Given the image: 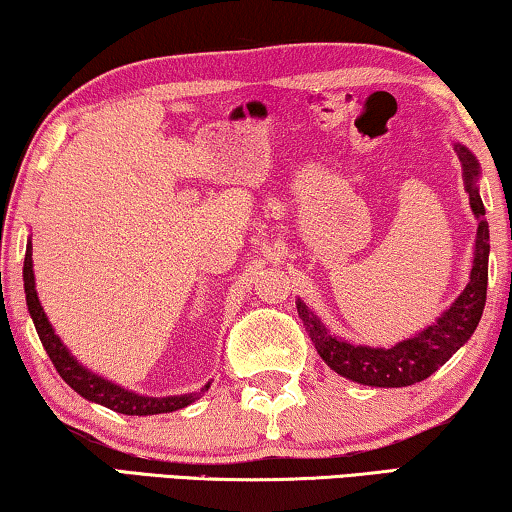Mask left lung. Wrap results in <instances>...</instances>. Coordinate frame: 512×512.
<instances>
[{"mask_svg": "<svg viewBox=\"0 0 512 512\" xmlns=\"http://www.w3.org/2000/svg\"><path fill=\"white\" fill-rule=\"evenodd\" d=\"M455 152L459 164H462L471 212L478 219V231L476 247H473L469 284L457 295L453 305L441 311V316L434 323H429L427 328H422L416 335L406 337L388 348L351 344L348 339L332 335L321 323V318L305 305V300H295L298 316L305 323V330L309 332L318 355H321L332 372H337L348 381L372 385V388H406V385L425 381L441 365H446L459 348L469 342L478 328L487 298L490 226L485 221V205L480 201L478 159L462 143H455Z\"/></svg>", "mask_w": 512, "mask_h": 512, "instance_id": "1", "label": "left lung"}]
</instances>
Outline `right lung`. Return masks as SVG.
<instances>
[{
  "label": "right lung",
  "instance_id": "obj_1",
  "mask_svg": "<svg viewBox=\"0 0 512 512\" xmlns=\"http://www.w3.org/2000/svg\"><path fill=\"white\" fill-rule=\"evenodd\" d=\"M22 281H25V298H27V311L32 316L34 328L39 332V339L46 353L53 360L59 376L78 392L80 397L90 399L94 404L106 406L110 411L124 413V416H157V413H173L184 406L194 404L203 392L210 388L207 381L201 392H189V395H170V397H147L138 395L124 385H117L113 381L103 379L101 374H94L92 369H87L76 355H73L66 344L59 339V335L53 328V323L48 321L46 311L41 307L39 293H36L34 284V261H32V242L27 240V254L25 265H22Z\"/></svg>",
  "mask_w": 512,
  "mask_h": 512
}]
</instances>
